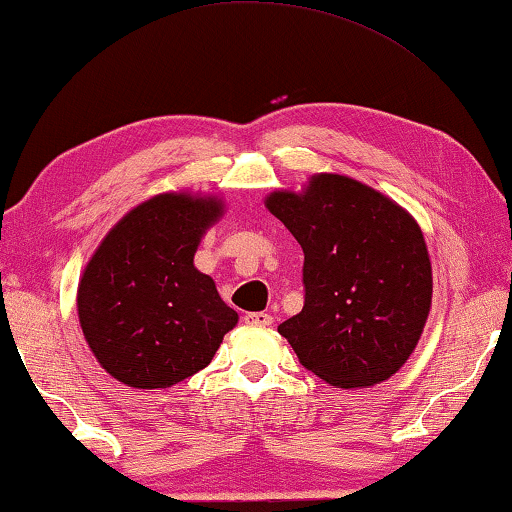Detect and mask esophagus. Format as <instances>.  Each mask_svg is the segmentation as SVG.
Wrapping results in <instances>:
<instances>
[{
	"label": "esophagus",
	"instance_id": "34e87169",
	"mask_svg": "<svg viewBox=\"0 0 512 512\" xmlns=\"http://www.w3.org/2000/svg\"><path fill=\"white\" fill-rule=\"evenodd\" d=\"M246 323L248 325H257V327H268L273 323V316L266 314V311H250V314H246Z\"/></svg>",
	"mask_w": 512,
	"mask_h": 512
}]
</instances>
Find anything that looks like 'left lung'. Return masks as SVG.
I'll use <instances>...</instances> for the list:
<instances>
[{
  "label": "left lung",
  "instance_id": "8db88e82",
  "mask_svg": "<svg viewBox=\"0 0 512 512\" xmlns=\"http://www.w3.org/2000/svg\"><path fill=\"white\" fill-rule=\"evenodd\" d=\"M305 253V307L277 327L302 366L334 388L391 379L429 318L431 259L418 221L341 173L264 198Z\"/></svg>",
  "mask_w": 512,
  "mask_h": 512
}]
</instances>
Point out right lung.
Returning <instances> with one entry per match:
<instances>
[{"instance_id": "obj_1", "label": "right lung", "mask_w": 512, "mask_h": 512, "mask_svg": "<svg viewBox=\"0 0 512 512\" xmlns=\"http://www.w3.org/2000/svg\"><path fill=\"white\" fill-rule=\"evenodd\" d=\"M221 196L164 192L112 225L85 264L76 309L99 366L131 388H171L203 370L237 311L194 266Z\"/></svg>"}]
</instances>
